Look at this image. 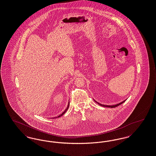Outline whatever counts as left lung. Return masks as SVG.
<instances>
[{"label": "left lung", "instance_id": "8db88e82", "mask_svg": "<svg viewBox=\"0 0 156 156\" xmlns=\"http://www.w3.org/2000/svg\"><path fill=\"white\" fill-rule=\"evenodd\" d=\"M126 100H124L123 101H122V102H121V103H119V104H117V105H112V106H108V105H101V104H100L99 103H98V102H97L96 100H94V101H96L98 105H99L100 106H103V107H110V108H114V107H117V106H119L120 105H121V104H122L124 102H125Z\"/></svg>", "mask_w": 156, "mask_h": 156}]
</instances>
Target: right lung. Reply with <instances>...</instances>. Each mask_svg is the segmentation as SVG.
I'll use <instances>...</instances> for the list:
<instances>
[{"label": "right lung", "instance_id": "add662e5", "mask_svg": "<svg viewBox=\"0 0 156 156\" xmlns=\"http://www.w3.org/2000/svg\"><path fill=\"white\" fill-rule=\"evenodd\" d=\"M69 104H68V106H67V108H66V110H64V112H62V114H60V115H58V116L57 117L58 118V117H61V116H62V115H63V114H64V113H65V112H66L67 111V110H68V108H69Z\"/></svg>", "mask_w": 156, "mask_h": 156}]
</instances>
